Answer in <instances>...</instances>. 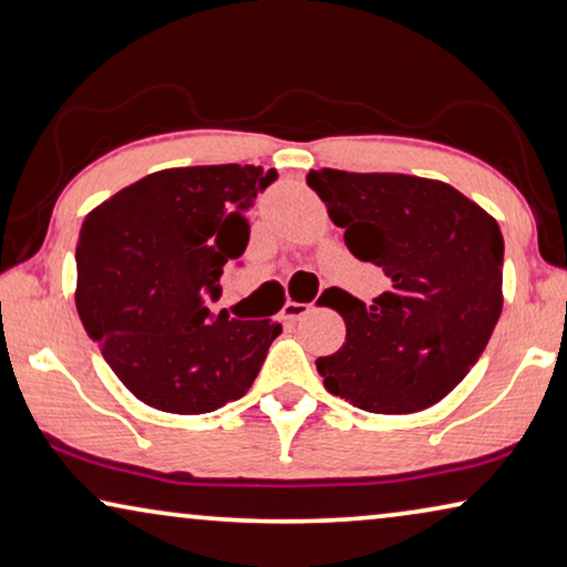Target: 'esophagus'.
Masks as SVG:
<instances>
[{
	"instance_id": "esophagus-1",
	"label": "esophagus",
	"mask_w": 567,
	"mask_h": 567,
	"mask_svg": "<svg viewBox=\"0 0 567 567\" xmlns=\"http://www.w3.org/2000/svg\"><path fill=\"white\" fill-rule=\"evenodd\" d=\"M312 310V306H308V302H285V308H282V318L285 320H290V323H295V320H300V318H306L308 312Z\"/></svg>"
}]
</instances>
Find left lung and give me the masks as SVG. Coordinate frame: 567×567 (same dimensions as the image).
Listing matches in <instances>:
<instances>
[{
  "label": "left lung",
  "instance_id": "obj_1",
  "mask_svg": "<svg viewBox=\"0 0 567 567\" xmlns=\"http://www.w3.org/2000/svg\"><path fill=\"white\" fill-rule=\"evenodd\" d=\"M308 185L351 255L392 282L369 308L331 287L346 341L316 361L326 390L379 415L433 408L476 364L502 316L499 224L430 177L323 167Z\"/></svg>",
  "mask_w": 567,
  "mask_h": 567
}]
</instances>
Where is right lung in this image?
I'll return each instance as SVG.
<instances>
[{
    "instance_id": "right-lung-1",
    "label": "right lung",
    "mask_w": 567,
    "mask_h": 567,
    "mask_svg": "<svg viewBox=\"0 0 567 567\" xmlns=\"http://www.w3.org/2000/svg\"><path fill=\"white\" fill-rule=\"evenodd\" d=\"M275 177L255 165L167 167L86 216L75 308L140 402L203 415L255 384L282 326L210 316L208 302L221 295L224 267L247 249V208Z\"/></svg>"
}]
</instances>
